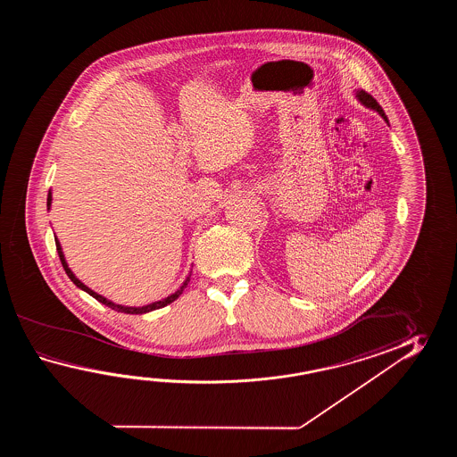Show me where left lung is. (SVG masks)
Masks as SVG:
<instances>
[{"mask_svg":"<svg viewBox=\"0 0 457 457\" xmlns=\"http://www.w3.org/2000/svg\"><path fill=\"white\" fill-rule=\"evenodd\" d=\"M356 97H358V101H360L361 104H364V106L370 107L372 111L379 112V116L388 124V119L387 116H386V112H384V109L380 107L379 103H378L374 97L370 96V93H366L364 89H358V91H356Z\"/></svg>","mask_w":457,"mask_h":457,"instance_id":"left-lung-1","label":"left lung"}]
</instances>
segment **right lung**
I'll return each instance as SVG.
<instances>
[{"mask_svg": "<svg viewBox=\"0 0 457 457\" xmlns=\"http://www.w3.org/2000/svg\"><path fill=\"white\" fill-rule=\"evenodd\" d=\"M50 204H52V193H49V197H47V207L50 209ZM55 245H57V252H59L60 262H62V266H63V270L67 272V276H69L70 279L73 281V284L79 287L81 291L87 292L91 297H95L96 301L101 302V303H104L107 307H111L112 311L117 312H124V313H146V312L156 311V309H162V307H165L168 303H171V302H175L183 291L186 289V286H187V282L191 279V272H189V276L186 278V281L183 282V286L175 292V294H171V295H168L165 299H162V301L154 302V303H148V305H144V307H126V305H120V303H114V302L107 301L106 297H103V295H99L97 292L91 291L87 286H85L83 282L78 279L77 276L71 272V270L69 268V264L65 262V254L62 252V246H60V242L55 238Z\"/></svg>", "mask_w": 457, "mask_h": 457, "instance_id": "obj_1", "label": "right lung"}]
</instances>
